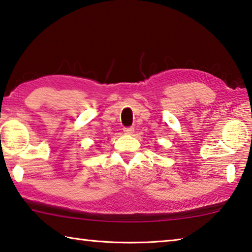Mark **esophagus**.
<instances>
[{
	"label": "esophagus",
	"mask_w": 252,
	"mask_h": 252,
	"mask_svg": "<svg viewBox=\"0 0 252 252\" xmlns=\"http://www.w3.org/2000/svg\"><path fill=\"white\" fill-rule=\"evenodd\" d=\"M123 131H125L126 134H132L134 132V127L133 126H126L125 129H123Z\"/></svg>",
	"instance_id": "34e87169"
}]
</instances>
